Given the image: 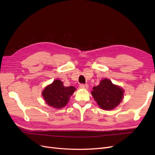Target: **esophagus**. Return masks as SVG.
Returning <instances> with one entry per match:
<instances>
[{
	"instance_id": "34e87169",
	"label": "esophagus",
	"mask_w": 155,
	"mask_h": 155,
	"mask_svg": "<svg viewBox=\"0 0 155 155\" xmlns=\"http://www.w3.org/2000/svg\"><path fill=\"white\" fill-rule=\"evenodd\" d=\"M79 87L81 88H85V89H88V85H84V84H81L80 85H79Z\"/></svg>"
}]
</instances>
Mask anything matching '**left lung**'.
Returning <instances> with one entry per match:
<instances>
[{"label":"left lung","instance_id":"8db88e82","mask_svg":"<svg viewBox=\"0 0 155 155\" xmlns=\"http://www.w3.org/2000/svg\"><path fill=\"white\" fill-rule=\"evenodd\" d=\"M124 90L114 85L109 79H103L100 84L93 87L91 94L101 109L110 110L120 105L124 97Z\"/></svg>","mask_w":155,"mask_h":155}]
</instances>
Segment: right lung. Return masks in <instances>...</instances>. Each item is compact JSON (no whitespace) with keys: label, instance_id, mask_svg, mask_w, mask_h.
<instances>
[{"label":"right lung","instance_id":"right-lung-1","mask_svg":"<svg viewBox=\"0 0 155 155\" xmlns=\"http://www.w3.org/2000/svg\"><path fill=\"white\" fill-rule=\"evenodd\" d=\"M76 90L74 87H64L61 81L55 79L44 88L42 96L48 105L59 109L67 105Z\"/></svg>","mask_w":155,"mask_h":155}]
</instances>
